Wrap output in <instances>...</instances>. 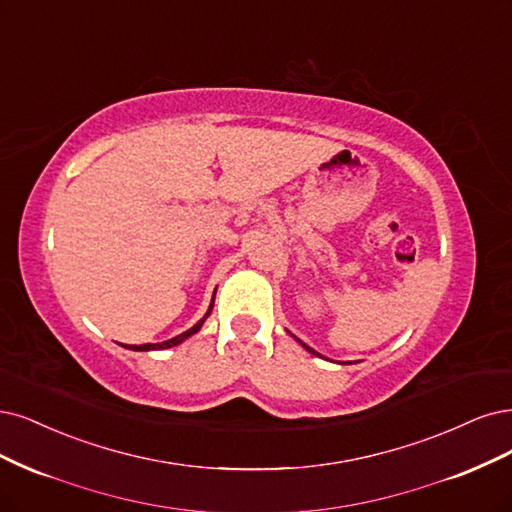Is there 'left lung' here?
<instances>
[{
    "mask_svg": "<svg viewBox=\"0 0 512 512\" xmlns=\"http://www.w3.org/2000/svg\"><path fill=\"white\" fill-rule=\"evenodd\" d=\"M296 341H298V339H296ZM298 343H301V345H303V347H305V349L309 351V354H313V356H320V354H317V351H315V349H311V347H309V345H305L303 341H298Z\"/></svg>",
    "mask_w": 512,
    "mask_h": 512,
    "instance_id": "left-lung-1",
    "label": "left lung"
}]
</instances>
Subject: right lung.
Wrapping results in <instances>:
<instances>
[{
    "instance_id": "1",
    "label": "right lung",
    "mask_w": 512,
    "mask_h": 512,
    "mask_svg": "<svg viewBox=\"0 0 512 512\" xmlns=\"http://www.w3.org/2000/svg\"><path fill=\"white\" fill-rule=\"evenodd\" d=\"M214 298H216V292H214ZM214 298H211V303H209V309H207V313L201 317V320L192 326V328H188L186 332H182V334H178V337H173V339H169V341H163V343H146V345H129L127 349H133V351H152V349H167V347H173V345H180L182 341H186L188 337H192V334H197L199 330H201V326L205 324V320L209 317V313H211V309H214Z\"/></svg>"
}]
</instances>
